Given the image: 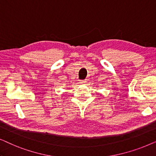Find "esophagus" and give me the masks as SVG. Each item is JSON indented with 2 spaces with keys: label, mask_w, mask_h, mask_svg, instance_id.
<instances>
[{
  "label": "esophagus",
  "mask_w": 156,
  "mask_h": 156,
  "mask_svg": "<svg viewBox=\"0 0 156 156\" xmlns=\"http://www.w3.org/2000/svg\"><path fill=\"white\" fill-rule=\"evenodd\" d=\"M80 83H81V84H86L87 81H86V80H81V81H80Z\"/></svg>",
  "instance_id": "1"
}]
</instances>
